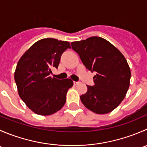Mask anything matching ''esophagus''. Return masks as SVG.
Here are the masks:
<instances>
[{
  "instance_id": "obj_1",
  "label": "esophagus",
  "mask_w": 147,
  "mask_h": 147,
  "mask_svg": "<svg viewBox=\"0 0 147 147\" xmlns=\"http://www.w3.org/2000/svg\"><path fill=\"white\" fill-rule=\"evenodd\" d=\"M74 85H78V84H80V82H76V81H73Z\"/></svg>"
}]
</instances>
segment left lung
Returning <instances> with one entry per match:
<instances>
[{
	"label": "left lung",
	"instance_id": "obj_1",
	"mask_svg": "<svg viewBox=\"0 0 147 147\" xmlns=\"http://www.w3.org/2000/svg\"><path fill=\"white\" fill-rule=\"evenodd\" d=\"M88 70L95 72L93 86L80 96L82 104L96 114L109 113L125 97L130 84L131 71L121 52L100 37L71 42Z\"/></svg>",
	"mask_w": 147,
	"mask_h": 147
}]
</instances>
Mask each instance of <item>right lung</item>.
I'll return each instance as SVG.
<instances>
[{"label":"right lung","instance_id":"obj_1","mask_svg":"<svg viewBox=\"0 0 147 147\" xmlns=\"http://www.w3.org/2000/svg\"><path fill=\"white\" fill-rule=\"evenodd\" d=\"M70 48L67 41L44 38L33 44L18 63L14 78L18 94L28 107L39 115H53L66 102L72 80L51 78L53 68L58 67L63 52Z\"/></svg>","mask_w":147,"mask_h":147}]
</instances>
